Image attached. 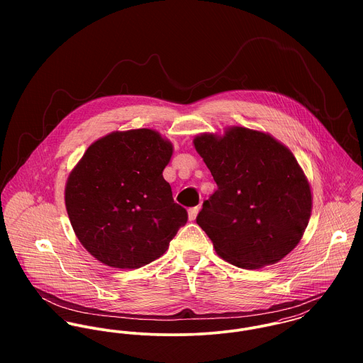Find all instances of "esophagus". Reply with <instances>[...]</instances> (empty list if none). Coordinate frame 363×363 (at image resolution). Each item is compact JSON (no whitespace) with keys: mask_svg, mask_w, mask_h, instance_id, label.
Returning <instances> with one entry per match:
<instances>
[{"mask_svg":"<svg viewBox=\"0 0 363 363\" xmlns=\"http://www.w3.org/2000/svg\"><path fill=\"white\" fill-rule=\"evenodd\" d=\"M199 211H200V207L190 208V209H189V219H190V220H194V219L197 218Z\"/></svg>","mask_w":363,"mask_h":363,"instance_id":"34e87169","label":"esophagus"}]
</instances>
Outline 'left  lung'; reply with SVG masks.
Returning <instances> with one entry per match:
<instances>
[{
	"label": "left lung",
	"instance_id": "left-lung-1",
	"mask_svg": "<svg viewBox=\"0 0 363 363\" xmlns=\"http://www.w3.org/2000/svg\"><path fill=\"white\" fill-rule=\"evenodd\" d=\"M194 147L218 186L197 215L215 252L246 269L292 252L311 212V186L294 154L271 135L245 127L201 134Z\"/></svg>",
	"mask_w": 363,
	"mask_h": 363
}]
</instances>
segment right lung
I'll use <instances>...</instances> for the list:
<instances>
[{
  "mask_svg": "<svg viewBox=\"0 0 363 363\" xmlns=\"http://www.w3.org/2000/svg\"><path fill=\"white\" fill-rule=\"evenodd\" d=\"M173 147L150 128L116 131L95 141L71 172L65 207L82 246L114 268L159 259L187 211L173 201L162 172Z\"/></svg>",
  "mask_w": 363,
  "mask_h": 363,
  "instance_id": "right-lung-1",
  "label": "right lung"
}]
</instances>
